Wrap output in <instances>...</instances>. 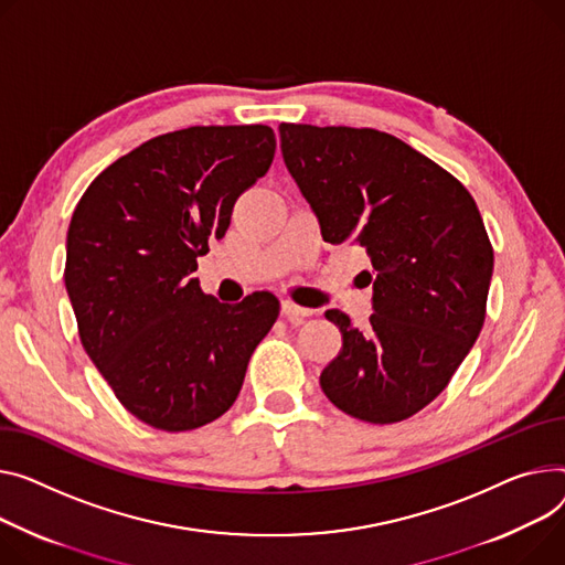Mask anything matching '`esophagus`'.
<instances>
[{"mask_svg": "<svg viewBox=\"0 0 565 565\" xmlns=\"http://www.w3.org/2000/svg\"><path fill=\"white\" fill-rule=\"evenodd\" d=\"M281 313H284L290 322H297V320H302V318H309L313 311H311V309H307V307L292 305L290 299H284V302H281Z\"/></svg>", "mask_w": 565, "mask_h": 565, "instance_id": "34e87169", "label": "esophagus"}]
</instances>
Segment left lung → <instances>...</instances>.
I'll return each mask as SVG.
<instances>
[{"mask_svg": "<svg viewBox=\"0 0 565 565\" xmlns=\"http://www.w3.org/2000/svg\"><path fill=\"white\" fill-rule=\"evenodd\" d=\"M284 163L331 245L361 247L372 316L359 329L324 313L343 348L322 370L324 395L348 416L391 425L452 380L486 318L493 247L452 174L377 129L279 125Z\"/></svg>", "mask_w": 565, "mask_h": 565, "instance_id": "1", "label": "left lung"}]
</instances>
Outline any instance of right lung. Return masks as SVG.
Returning a JSON list of instances; mask_svg holds the SVG:
<instances>
[{
    "label": "right lung",
    "mask_w": 565,
    "mask_h": 565,
    "mask_svg": "<svg viewBox=\"0 0 565 565\" xmlns=\"http://www.w3.org/2000/svg\"><path fill=\"white\" fill-rule=\"evenodd\" d=\"M275 147L266 125L163 134L110 163L72 213L63 279L84 350L149 427L220 418L279 316L273 292L222 305L193 277Z\"/></svg>",
    "instance_id": "obj_1"
}]
</instances>
